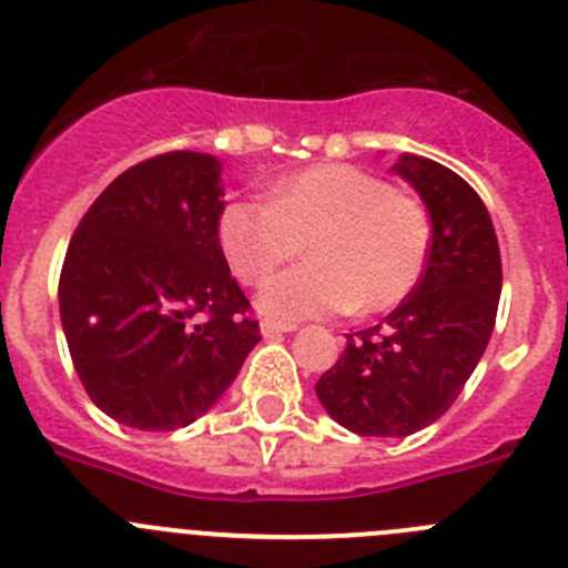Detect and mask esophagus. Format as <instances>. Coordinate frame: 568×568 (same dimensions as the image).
<instances>
[{
  "label": "esophagus",
  "instance_id": "1",
  "mask_svg": "<svg viewBox=\"0 0 568 568\" xmlns=\"http://www.w3.org/2000/svg\"><path fill=\"white\" fill-rule=\"evenodd\" d=\"M298 329V324H287V321H273V318H264L261 321V333L267 335H278V333H293Z\"/></svg>",
  "mask_w": 568,
  "mask_h": 568
}]
</instances>
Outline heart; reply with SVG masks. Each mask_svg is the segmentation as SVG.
I'll list each match as a JSON object with an SVG mask.
<instances>
[{"mask_svg":"<svg viewBox=\"0 0 568 568\" xmlns=\"http://www.w3.org/2000/svg\"><path fill=\"white\" fill-rule=\"evenodd\" d=\"M224 255L244 284H264L308 244L313 262L261 293L281 318L386 313L418 287L433 224L418 202L353 164H315L281 179L267 199H239L219 222Z\"/></svg>","mask_w":568,"mask_h":568,"instance_id":"1","label":"heart"}]
</instances>
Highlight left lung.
Listing matches in <instances>:
<instances>
[{
  "label": "left lung",
  "instance_id": "8db88e82",
  "mask_svg": "<svg viewBox=\"0 0 568 568\" xmlns=\"http://www.w3.org/2000/svg\"><path fill=\"white\" fill-rule=\"evenodd\" d=\"M395 173L433 219L429 261L413 295L384 324L346 335L315 384L318 400L355 435L404 438L455 404L498 315L500 247L480 195L444 164L404 153Z\"/></svg>",
  "mask_w": 568,
  "mask_h": 568
}]
</instances>
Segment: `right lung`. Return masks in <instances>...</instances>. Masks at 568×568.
I'll use <instances>...</instances> for the list:
<instances>
[{
  "label": "right lung",
  "mask_w": 568,
  "mask_h": 568,
  "mask_svg": "<svg viewBox=\"0 0 568 568\" xmlns=\"http://www.w3.org/2000/svg\"><path fill=\"white\" fill-rule=\"evenodd\" d=\"M222 195L215 155H153L113 179L70 239L64 338L84 393L119 424H193L261 341L219 241Z\"/></svg>",
  "instance_id": "add662e5"
}]
</instances>
